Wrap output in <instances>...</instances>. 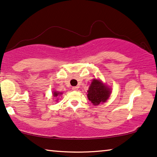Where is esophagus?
Segmentation results:
<instances>
[{
  "mask_svg": "<svg viewBox=\"0 0 157 157\" xmlns=\"http://www.w3.org/2000/svg\"><path fill=\"white\" fill-rule=\"evenodd\" d=\"M72 89L74 90V91H78V87H77V86H74V87H72Z\"/></svg>",
  "mask_w": 157,
  "mask_h": 157,
  "instance_id": "obj_1",
  "label": "esophagus"
}]
</instances>
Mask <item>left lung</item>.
Returning <instances> with one entry per match:
<instances>
[{
    "label": "left lung",
    "mask_w": 157,
    "mask_h": 157,
    "mask_svg": "<svg viewBox=\"0 0 157 157\" xmlns=\"http://www.w3.org/2000/svg\"><path fill=\"white\" fill-rule=\"evenodd\" d=\"M89 100L95 106L101 103L106 102L109 99L111 94V89L98 79L94 78L87 91Z\"/></svg>",
    "instance_id": "1"
}]
</instances>
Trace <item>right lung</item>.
Segmentation results:
<instances>
[{
	"label": "right lung",
	"mask_w": 157,
	"mask_h": 157,
	"mask_svg": "<svg viewBox=\"0 0 157 157\" xmlns=\"http://www.w3.org/2000/svg\"><path fill=\"white\" fill-rule=\"evenodd\" d=\"M61 94H62L61 92H58V91H53V96H54V97H57L58 96L61 95Z\"/></svg>",
	"instance_id": "1"
}]
</instances>
